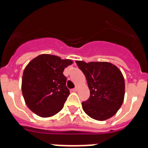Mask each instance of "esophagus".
<instances>
[{"label":"esophagus","instance_id":"34e87169","mask_svg":"<svg viewBox=\"0 0 148 148\" xmlns=\"http://www.w3.org/2000/svg\"><path fill=\"white\" fill-rule=\"evenodd\" d=\"M72 91L73 92H76V91H77V87H76V88H74V89H72Z\"/></svg>","mask_w":148,"mask_h":148}]
</instances>
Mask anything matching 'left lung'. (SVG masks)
Instances as JSON below:
<instances>
[{
    "label": "left lung",
    "mask_w": 148,
    "mask_h": 148,
    "mask_svg": "<svg viewBox=\"0 0 148 148\" xmlns=\"http://www.w3.org/2000/svg\"><path fill=\"white\" fill-rule=\"evenodd\" d=\"M76 63L85 75L90 89V97L82 102L84 111L97 121L114 116L124 98L125 84L121 71L109 62Z\"/></svg>",
    "instance_id": "1"
}]
</instances>
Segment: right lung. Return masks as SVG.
Here are the masks:
<instances>
[{"mask_svg":"<svg viewBox=\"0 0 148 148\" xmlns=\"http://www.w3.org/2000/svg\"><path fill=\"white\" fill-rule=\"evenodd\" d=\"M72 63L51 54H40L29 62L23 73L21 90L31 111L48 117L62 109L70 95L63 72Z\"/></svg>","mask_w":148,"mask_h":148,"instance_id":"obj_1","label":"right lung"}]
</instances>
